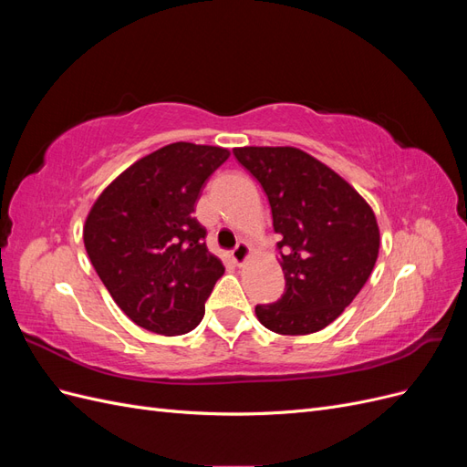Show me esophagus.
I'll return each mask as SVG.
<instances>
[{
    "mask_svg": "<svg viewBox=\"0 0 467 467\" xmlns=\"http://www.w3.org/2000/svg\"><path fill=\"white\" fill-rule=\"evenodd\" d=\"M249 255H251V249H249V245H247L245 242H239V244L235 245V249L232 251V259H234L239 266L247 263Z\"/></svg>",
    "mask_w": 467,
    "mask_h": 467,
    "instance_id": "1",
    "label": "esophagus"
}]
</instances>
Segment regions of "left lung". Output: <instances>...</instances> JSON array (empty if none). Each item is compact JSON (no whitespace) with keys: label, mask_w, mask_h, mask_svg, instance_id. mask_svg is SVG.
<instances>
[{"label":"left lung","mask_w":467,"mask_h":467,"mask_svg":"<svg viewBox=\"0 0 467 467\" xmlns=\"http://www.w3.org/2000/svg\"><path fill=\"white\" fill-rule=\"evenodd\" d=\"M268 196L286 288L257 319L280 335L327 327L372 275L379 251L374 210L331 167L292 146L234 148Z\"/></svg>","instance_id":"obj_1"}]
</instances>
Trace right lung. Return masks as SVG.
<instances>
[{"mask_svg": "<svg viewBox=\"0 0 467 467\" xmlns=\"http://www.w3.org/2000/svg\"><path fill=\"white\" fill-rule=\"evenodd\" d=\"M230 150L175 142L138 160L93 202L83 244L122 312L151 333L175 337L204 317L223 275L194 214L206 179Z\"/></svg>", "mask_w": 467, "mask_h": 467, "instance_id": "add662e5", "label": "right lung"}]
</instances>
